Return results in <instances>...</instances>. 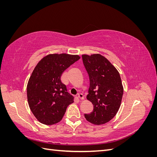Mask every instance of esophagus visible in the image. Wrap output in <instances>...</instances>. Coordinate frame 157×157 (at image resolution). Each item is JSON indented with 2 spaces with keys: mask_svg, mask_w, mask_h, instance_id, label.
Segmentation results:
<instances>
[{
  "mask_svg": "<svg viewBox=\"0 0 157 157\" xmlns=\"http://www.w3.org/2000/svg\"><path fill=\"white\" fill-rule=\"evenodd\" d=\"M78 98L80 99H84L83 94H78Z\"/></svg>",
  "mask_w": 157,
  "mask_h": 157,
  "instance_id": "obj_1",
  "label": "esophagus"
}]
</instances>
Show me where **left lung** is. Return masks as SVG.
<instances>
[{"label": "left lung", "mask_w": 157, "mask_h": 157, "mask_svg": "<svg viewBox=\"0 0 157 157\" xmlns=\"http://www.w3.org/2000/svg\"><path fill=\"white\" fill-rule=\"evenodd\" d=\"M82 58L90 79L86 98L94 105L93 111L84 114V117L94 124H105L116 115L121 106L124 90L120 74L100 54L82 55Z\"/></svg>", "instance_id": "1"}]
</instances>
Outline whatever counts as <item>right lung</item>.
<instances>
[{"label":"right lung","instance_id":"1","mask_svg":"<svg viewBox=\"0 0 157 157\" xmlns=\"http://www.w3.org/2000/svg\"><path fill=\"white\" fill-rule=\"evenodd\" d=\"M80 58L78 55L49 54L33 70L27 84V101L33 114L42 124L52 125L59 122L68 105L74 102L73 96L67 92L61 77Z\"/></svg>","mask_w":157,"mask_h":157}]
</instances>
